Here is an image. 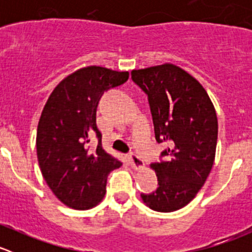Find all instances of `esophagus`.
I'll use <instances>...</instances> for the list:
<instances>
[{"label": "esophagus", "mask_w": 252, "mask_h": 252, "mask_svg": "<svg viewBox=\"0 0 252 252\" xmlns=\"http://www.w3.org/2000/svg\"><path fill=\"white\" fill-rule=\"evenodd\" d=\"M129 162H130L131 168H134V169H141V168H144V166H145L144 161H142L140 157L136 156V155H134V154L129 156Z\"/></svg>", "instance_id": "esophagus-1"}]
</instances>
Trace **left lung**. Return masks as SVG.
I'll return each instance as SVG.
<instances>
[{"label": "left lung", "instance_id": "left-lung-1", "mask_svg": "<svg viewBox=\"0 0 252 252\" xmlns=\"http://www.w3.org/2000/svg\"><path fill=\"white\" fill-rule=\"evenodd\" d=\"M131 79L149 96L158 142L169 145L152 163L158 188L141 194L147 207L173 212L187 206L204 187L216 156L218 121L204 86L187 70L172 63L134 69Z\"/></svg>", "mask_w": 252, "mask_h": 252}]
</instances>
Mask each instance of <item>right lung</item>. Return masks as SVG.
<instances>
[{"instance_id":"add662e5","label":"right lung","mask_w":252,"mask_h":252,"mask_svg":"<svg viewBox=\"0 0 252 252\" xmlns=\"http://www.w3.org/2000/svg\"><path fill=\"white\" fill-rule=\"evenodd\" d=\"M128 78L129 72L89 65L65 77L48 96L37 124V161L48 188L68 207L100 204L107 175L122 166L103 150L96 110L102 94ZM93 135L99 139L95 149L88 145Z\"/></svg>"}]
</instances>
